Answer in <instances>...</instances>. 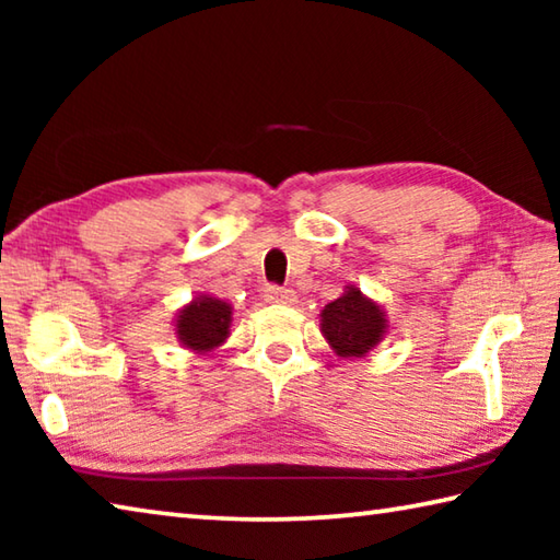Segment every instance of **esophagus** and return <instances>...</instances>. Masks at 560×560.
<instances>
[{
  "instance_id": "1",
  "label": "esophagus",
  "mask_w": 560,
  "mask_h": 560,
  "mask_svg": "<svg viewBox=\"0 0 560 560\" xmlns=\"http://www.w3.org/2000/svg\"><path fill=\"white\" fill-rule=\"evenodd\" d=\"M264 301L267 303H281V306H291L296 296H293L291 289H281V287H267L264 289Z\"/></svg>"
}]
</instances>
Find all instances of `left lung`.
Listing matches in <instances>:
<instances>
[{"mask_svg": "<svg viewBox=\"0 0 560 560\" xmlns=\"http://www.w3.org/2000/svg\"><path fill=\"white\" fill-rule=\"evenodd\" d=\"M318 320L320 334L340 360L365 358L390 334L387 311L355 283H348L336 301L326 303Z\"/></svg>", "mask_w": 560, "mask_h": 560, "instance_id": "obj_1", "label": "left lung"}]
</instances>
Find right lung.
<instances>
[{"label": "right lung", "mask_w": 560, "mask_h": 560, "mask_svg": "<svg viewBox=\"0 0 560 560\" xmlns=\"http://www.w3.org/2000/svg\"><path fill=\"white\" fill-rule=\"evenodd\" d=\"M234 306L212 293H197L173 318L177 343L192 355H212L232 336Z\"/></svg>", "instance_id": "right-lung-1"}]
</instances>
